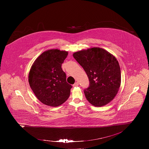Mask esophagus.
Instances as JSON below:
<instances>
[{
	"label": "esophagus",
	"mask_w": 149,
	"mask_h": 149,
	"mask_svg": "<svg viewBox=\"0 0 149 149\" xmlns=\"http://www.w3.org/2000/svg\"><path fill=\"white\" fill-rule=\"evenodd\" d=\"M79 85V83H78V82H76V83H75L74 84H73V86H77Z\"/></svg>",
	"instance_id": "34e87169"
}]
</instances>
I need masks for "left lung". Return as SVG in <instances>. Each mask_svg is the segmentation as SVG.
I'll return each mask as SVG.
<instances>
[{"label": "left lung", "mask_w": 149, "mask_h": 149, "mask_svg": "<svg viewBox=\"0 0 149 149\" xmlns=\"http://www.w3.org/2000/svg\"><path fill=\"white\" fill-rule=\"evenodd\" d=\"M73 56L84 69L89 86L84 92L88 102L94 106L106 105L112 100L120 87L121 74L116 58L100 47L81 50Z\"/></svg>", "instance_id": "1"}]
</instances>
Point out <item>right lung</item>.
I'll return each instance as SVG.
<instances>
[{"label":"right lung","instance_id":"add662e5","mask_svg":"<svg viewBox=\"0 0 149 149\" xmlns=\"http://www.w3.org/2000/svg\"><path fill=\"white\" fill-rule=\"evenodd\" d=\"M68 55L65 51L52 49L37 58L29 72V81L36 97L44 104L57 107L70 96L72 86L66 82L61 65Z\"/></svg>","mask_w":149,"mask_h":149}]
</instances>
